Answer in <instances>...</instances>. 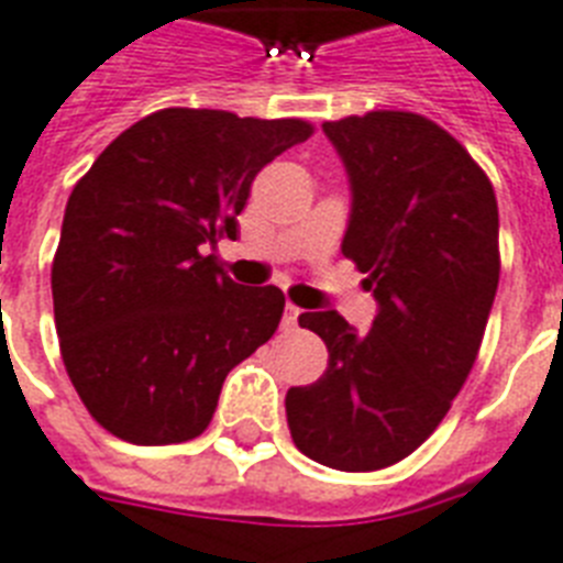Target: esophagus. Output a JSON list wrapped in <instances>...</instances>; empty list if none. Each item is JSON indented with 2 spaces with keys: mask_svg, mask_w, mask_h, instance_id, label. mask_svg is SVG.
Segmentation results:
<instances>
[{
  "mask_svg": "<svg viewBox=\"0 0 563 563\" xmlns=\"http://www.w3.org/2000/svg\"><path fill=\"white\" fill-rule=\"evenodd\" d=\"M299 313H302V310L296 308L294 302H287V308H285V319H282V325H285V328H294L296 322H299Z\"/></svg>",
  "mask_w": 563,
  "mask_h": 563,
  "instance_id": "esophagus-1",
  "label": "esophagus"
}]
</instances>
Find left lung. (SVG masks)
Segmentation results:
<instances>
[{
	"instance_id": "left-lung-1",
	"label": "left lung",
	"mask_w": 563,
	"mask_h": 563,
	"mask_svg": "<svg viewBox=\"0 0 563 563\" xmlns=\"http://www.w3.org/2000/svg\"><path fill=\"white\" fill-rule=\"evenodd\" d=\"M352 186L343 255L377 317L302 313L328 345L317 384L287 389L296 448L336 471H380L448 416L474 366L500 282V214L485 170L435 121L375 110L322 124Z\"/></svg>"
}]
</instances>
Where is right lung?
I'll list each match as a JSON object with an SVG mask.
<instances>
[{
    "label": "right lung",
    "mask_w": 563,
    "mask_h": 563,
    "mask_svg": "<svg viewBox=\"0 0 563 563\" xmlns=\"http://www.w3.org/2000/svg\"><path fill=\"white\" fill-rule=\"evenodd\" d=\"M313 133L302 119L168 107L103 147L71 188L52 264L71 386L103 430L177 444L209 427L232 368L276 334L278 287L218 267L267 162Z\"/></svg>",
    "instance_id": "right-lung-1"
}]
</instances>
